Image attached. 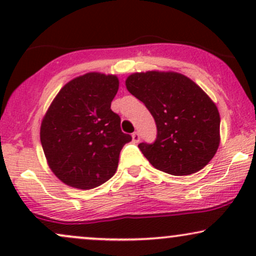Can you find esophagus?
Listing matches in <instances>:
<instances>
[{
	"mask_svg": "<svg viewBox=\"0 0 256 256\" xmlns=\"http://www.w3.org/2000/svg\"><path fill=\"white\" fill-rule=\"evenodd\" d=\"M140 134H138V132H134V134H132V142L138 143L140 142Z\"/></svg>",
	"mask_w": 256,
	"mask_h": 256,
	"instance_id": "34e87169",
	"label": "esophagus"
}]
</instances>
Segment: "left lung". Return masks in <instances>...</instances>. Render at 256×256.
<instances>
[{"mask_svg": "<svg viewBox=\"0 0 256 256\" xmlns=\"http://www.w3.org/2000/svg\"><path fill=\"white\" fill-rule=\"evenodd\" d=\"M126 89L142 101L156 122V140L138 148L155 168L172 176L198 172L220 143V116L210 96L177 72L132 73Z\"/></svg>", "mask_w": 256, "mask_h": 256, "instance_id": "left-lung-1", "label": "left lung"}]
</instances>
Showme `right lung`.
Here are the masks:
<instances>
[{
  "label": "right lung",
  "mask_w": 256,
  "mask_h": 256,
  "mask_svg": "<svg viewBox=\"0 0 256 256\" xmlns=\"http://www.w3.org/2000/svg\"><path fill=\"white\" fill-rule=\"evenodd\" d=\"M118 89L116 76H79L58 91L43 116L40 143L46 162L68 186H100L118 168L120 152L132 140L110 110Z\"/></svg>",
  "instance_id": "right-lung-1"
}]
</instances>
